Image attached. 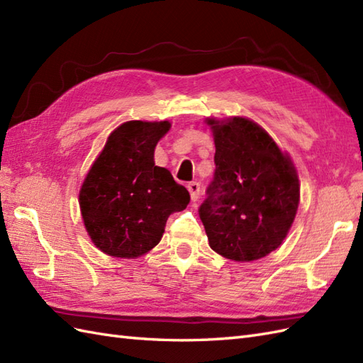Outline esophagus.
Wrapping results in <instances>:
<instances>
[{
	"label": "esophagus",
	"mask_w": 363,
	"mask_h": 363,
	"mask_svg": "<svg viewBox=\"0 0 363 363\" xmlns=\"http://www.w3.org/2000/svg\"><path fill=\"white\" fill-rule=\"evenodd\" d=\"M188 191L191 194L192 201H197L200 197V184L197 182H192L188 184Z\"/></svg>",
	"instance_id": "1"
}]
</instances>
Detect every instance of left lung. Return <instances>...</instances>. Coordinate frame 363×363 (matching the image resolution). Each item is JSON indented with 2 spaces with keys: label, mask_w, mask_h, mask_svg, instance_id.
<instances>
[{
  "label": "left lung",
  "mask_w": 363,
  "mask_h": 363,
  "mask_svg": "<svg viewBox=\"0 0 363 363\" xmlns=\"http://www.w3.org/2000/svg\"><path fill=\"white\" fill-rule=\"evenodd\" d=\"M216 172L199 209L209 246L235 262L277 250L300 200L297 171L267 130L243 117L208 118Z\"/></svg>",
  "instance_id": "obj_1"
}]
</instances>
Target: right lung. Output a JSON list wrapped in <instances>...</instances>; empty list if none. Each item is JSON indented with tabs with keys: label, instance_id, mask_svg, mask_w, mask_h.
Wrapping results in <instances>:
<instances>
[{
	"label": "right lung",
	"instance_id": "add662e5",
	"mask_svg": "<svg viewBox=\"0 0 363 363\" xmlns=\"http://www.w3.org/2000/svg\"><path fill=\"white\" fill-rule=\"evenodd\" d=\"M169 121L123 123L108 137L79 189L86 231L112 257L135 259L162 240L166 220L191 200L154 151Z\"/></svg>",
	"mask_w": 363,
	"mask_h": 363
}]
</instances>
